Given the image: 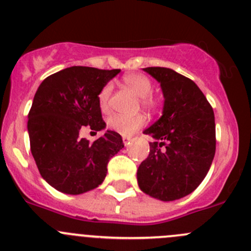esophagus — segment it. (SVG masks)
<instances>
[{
    "instance_id": "obj_1",
    "label": "esophagus",
    "mask_w": 251,
    "mask_h": 251,
    "mask_svg": "<svg viewBox=\"0 0 251 251\" xmlns=\"http://www.w3.org/2000/svg\"><path fill=\"white\" fill-rule=\"evenodd\" d=\"M123 142H124V144L127 147L131 142V137H123Z\"/></svg>"
}]
</instances>
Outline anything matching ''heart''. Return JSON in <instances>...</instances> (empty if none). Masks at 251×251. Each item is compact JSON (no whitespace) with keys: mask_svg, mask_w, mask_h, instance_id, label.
<instances>
[{"mask_svg":"<svg viewBox=\"0 0 251 251\" xmlns=\"http://www.w3.org/2000/svg\"><path fill=\"white\" fill-rule=\"evenodd\" d=\"M124 83L132 90L138 97H141V104L147 109H155L157 105L156 100L151 96L152 83L147 75L141 73H128L124 77ZM112 86L109 84L104 85L99 94V105L102 112L108 109V99L110 96ZM146 124V118L142 114L121 115L114 114L107 119L108 127L117 132L128 136L136 130L141 128Z\"/></svg>","mask_w":251,"mask_h":251,"instance_id":"obj_1","label":"heart"}]
</instances>
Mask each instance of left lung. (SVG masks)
<instances>
[{"label": "left lung", "mask_w": 251, "mask_h": 251, "mask_svg": "<svg viewBox=\"0 0 251 251\" xmlns=\"http://www.w3.org/2000/svg\"><path fill=\"white\" fill-rule=\"evenodd\" d=\"M163 99L162 115L143 133L154 138L149 156L137 171L144 194L174 201L191 194L207 176L215 155L212 105L191 79L166 67H147Z\"/></svg>", "instance_id": "left-lung-1"}]
</instances>
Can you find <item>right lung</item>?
<instances>
[{"mask_svg":"<svg viewBox=\"0 0 251 251\" xmlns=\"http://www.w3.org/2000/svg\"><path fill=\"white\" fill-rule=\"evenodd\" d=\"M120 70L73 66L44 79L28 113L31 152L42 178L63 194L80 195L101 185L107 165L124 148L123 138L107 130L90 143L83 126L105 127L99 94Z\"/></svg>","mask_w":251,"mask_h":251,"instance_id":"right-lung-1","label":"right lung"}]
</instances>
